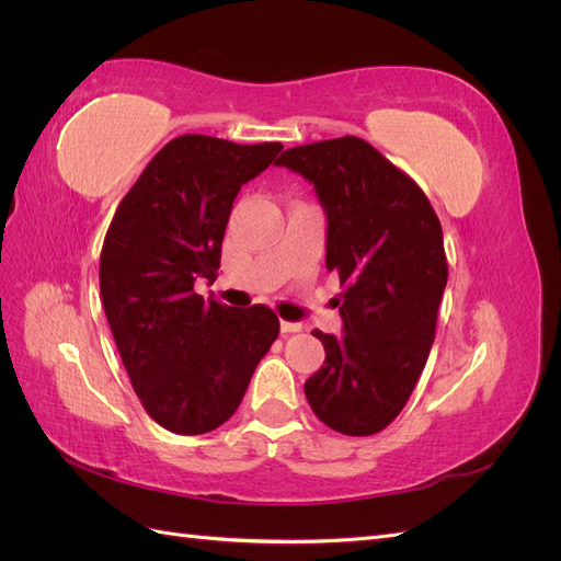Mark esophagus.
I'll list each match as a JSON object with an SVG mask.
<instances>
[{"label": "esophagus", "instance_id": "esophagus-1", "mask_svg": "<svg viewBox=\"0 0 561 561\" xmlns=\"http://www.w3.org/2000/svg\"><path fill=\"white\" fill-rule=\"evenodd\" d=\"M301 325L299 322H290V320H280V332L283 334H293V332H299Z\"/></svg>", "mask_w": 561, "mask_h": 561}]
</instances>
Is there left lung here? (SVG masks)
Wrapping results in <instances>:
<instances>
[{
  "instance_id": "left-lung-1",
  "label": "left lung",
  "mask_w": 561,
  "mask_h": 561,
  "mask_svg": "<svg viewBox=\"0 0 561 561\" xmlns=\"http://www.w3.org/2000/svg\"><path fill=\"white\" fill-rule=\"evenodd\" d=\"M276 165L313 184L328 215L325 266L344 287V334L313 332L325 363L304 393L332 431L375 435L428 360L447 285L443 227L421 186L353 135L285 149Z\"/></svg>"
}]
</instances>
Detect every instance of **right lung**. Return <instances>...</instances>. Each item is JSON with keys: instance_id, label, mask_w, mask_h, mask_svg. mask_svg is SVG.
I'll list each match as a JSON object with an SVG mask.
<instances>
[{"instance_id": "right-lung-1", "label": "right lung", "mask_w": 561, "mask_h": 561, "mask_svg": "<svg viewBox=\"0 0 561 561\" xmlns=\"http://www.w3.org/2000/svg\"><path fill=\"white\" fill-rule=\"evenodd\" d=\"M280 142L236 145L180 135L147 163L118 203L100 252V295L145 412L178 435L222 426L278 336L268 307L229 309L196 295L215 280L241 186Z\"/></svg>"}]
</instances>
